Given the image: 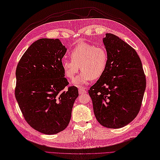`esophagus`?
<instances>
[{
    "instance_id": "34e87169",
    "label": "esophagus",
    "mask_w": 160,
    "mask_h": 160,
    "mask_svg": "<svg viewBox=\"0 0 160 160\" xmlns=\"http://www.w3.org/2000/svg\"><path fill=\"white\" fill-rule=\"evenodd\" d=\"M79 94L82 95V94H84V93H86L87 91H86V89H85L83 88H79Z\"/></svg>"
}]
</instances>
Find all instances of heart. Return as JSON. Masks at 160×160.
<instances>
[{
    "label": "heart",
    "mask_w": 160,
    "mask_h": 160,
    "mask_svg": "<svg viewBox=\"0 0 160 160\" xmlns=\"http://www.w3.org/2000/svg\"><path fill=\"white\" fill-rule=\"evenodd\" d=\"M70 58L71 60L64 59L62 61V67L65 76L70 79H73L80 68L81 72L72 81L74 85L79 87L88 83L92 79H99L108 64L107 51L87 42L75 46L70 52Z\"/></svg>",
    "instance_id": "heart-1"
}]
</instances>
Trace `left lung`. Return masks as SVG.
<instances>
[{"instance_id":"obj_1","label":"left lung","mask_w":160,"mask_h":160,"mask_svg":"<svg viewBox=\"0 0 160 160\" xmlns=\"http://www.w3.org/2000/svg\"><path fill=\"white\" fill-rule=\"evenodd\" d=\"M108 56L103 75L89 90L93 112L101 125L126 126L137 116L146 88L142 62L136 51L115 35L102 39Z\"/></svg>"}]
</instances>
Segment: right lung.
Listing matches in <instances>:
<instances>
[{"instance_id": "1", "label": "right lung", "mask_w": 160, "mask_h": 160, "mask_svg": "<svg viewBox=\"0 0 160 160\" xmlns=\"http://www.w3.org/2000/svg\"><path fill=\"white\" fill-rule=\"evenodd\" d=\"M67 49L61 41L40 38L21 58L15 72V98L29 125L45 134H55L67 128L79 96L68 85L62 67Z\"/></svg>"}]
</instances>
